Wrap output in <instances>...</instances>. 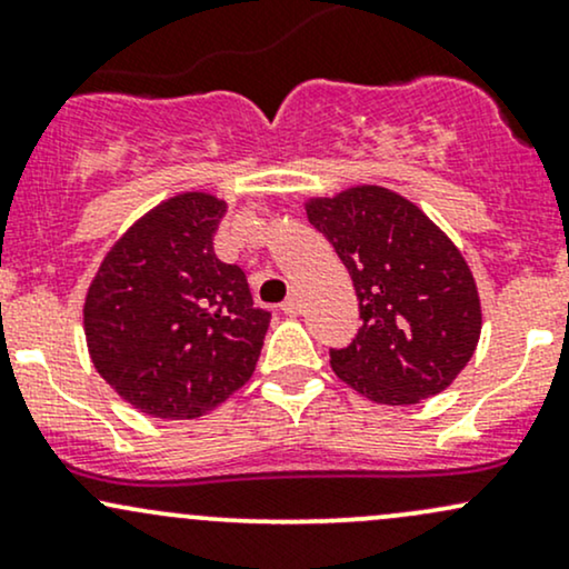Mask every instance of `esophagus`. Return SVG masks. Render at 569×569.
I'll return each instance as SVG.
<instances>
[{
	"mask_svg": "<svg viewBox=\"0 0 569 569\" xmlns=\"http://www.w3.org/2000/svg\"><path fill=\"white\" fill-rule=\"evenodd\" d=\"M280 310H283L286 316H299V312H302V297H299V293L293 291L291 297L286 299L283 305H280Z\"/></svg>",
	"mask_w": 569,
	"mask_h": 569,
	"instance_id": "1",
	"label": "esophagus"
}]
</instances>
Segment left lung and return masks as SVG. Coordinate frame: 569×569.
<instances>
[{"label":"left lung","instance_id":"obj_1","mask_svg":"<svg viewBox=\"0 0 569 569\" xmlns=\"http://www.w3.org/2000/svg\"><path fill=\"white\" fill-rule=\"evenodd\" d=\"M356 286L361 329L331 369L375 403L409 407L455 382L481 337L471 267L447 232L388 187L305 202Z\"/></svg>","mask_w":569,"mask_h":569}]
</instances>
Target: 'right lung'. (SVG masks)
Instances as JSON below:
<instances>
[{
  "instance_id": "add662e5",
  "label": "right lung",
  "mask_w": 569,
  "mask_h": 569,
  "mask_svg": "<svg viewBox=\"0 0 569 569\" xmlns=\"http://www.w3.org/2000/svg\"><path fill=\"white\" fill-rule=\"evenodd\" d=\"M227 202L181 192L136 219L84 293L90 361L122 401L160 420H194L251 380L270 312L213 253Z\"/></svg>"
}]
</instances>
